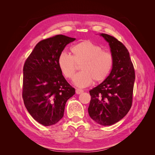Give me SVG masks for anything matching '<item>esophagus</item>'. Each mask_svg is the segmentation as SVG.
I'll list each match as a JSON object with an SVG mask.
<instances>
[{
  "mask_svg": "<svg viewBox=\"0 0 155 155\" xmlns=\"http://www.w3.org/2000/svg\"><path fill=\"white\" fill-rule=\"evenodd\" d=\"M82 92H83V90H81V89H79V88L76 89V93L77 94H81Z\"/></svg>",
  "mask_w": 155,
  "mask_h": 155,
  "instance_id": "1",
  "label": "esophagus"
}]
</instances>
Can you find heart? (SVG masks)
Listing matches in <instances>:
<instances>
[{"mask_svg": "<svg viewBox=\"0 0 155 155\" xmlns=\"http://www.w3.org/2000/svg\"><path fill=\"white\" fill-rule=\"evenodd\" d=\"M72 55L65 51L60 53L58 64L63 76L71 79L81 64V70L74 76L73 83L79 87L91 85L95 80L104 81L109 76L114 63V56L110 51H104L100 46L91 40H84L70 49Z\"/></svg>", "mask_w": 155, "mask_h": 155, "instance_id": "1", "label": "heart"}]
</instances>
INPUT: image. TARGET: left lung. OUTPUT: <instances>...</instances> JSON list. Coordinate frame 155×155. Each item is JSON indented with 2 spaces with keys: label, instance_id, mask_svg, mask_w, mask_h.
<instances>
[{
  "label": "left lung",
  "instance_id": "1",
  "mask_svg": "<svg viewBox=\"0 0 155 155\" xmlns=\"http://www.w3.org/2000/svg\"><path fill=\"white\" fill-rule=\"evenodd\" d=\"M101 36L109 43L114 63L109 76L89 91V116L101 125L118 122L128 113L133 104L135 72L128 50L125 45L105 34Z\"/></svg>",
  "mask_w": 155,
  "mask_h": 155
}]
</instances>
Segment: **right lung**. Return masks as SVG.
<instances>
[{"label": "right lung", "instance_id": "right-lung-1", "mask_svg": "<svg viewBox=\"0 0 155 155\" xmlns=\"http://www.w3.org/2000/svg\"><path fill=\"white\" fill-rule=\"evenodd\" d=\"M63 35L42 40L36 45L23 67L22 99L35 120L44 126L63 118L66 102L75 94L58 64V58L75 41Z\"/></svg>", "mask_w": 155, "mask_h": 155}]
</instances>
